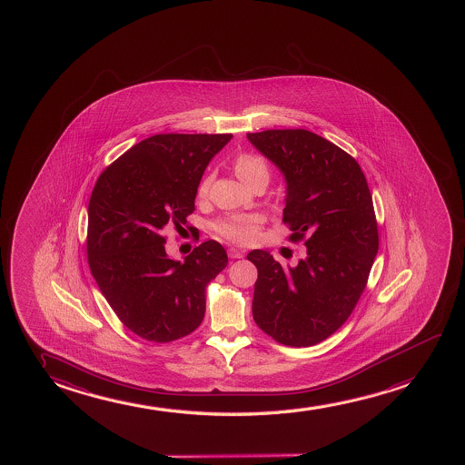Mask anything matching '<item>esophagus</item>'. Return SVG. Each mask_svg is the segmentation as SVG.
<instances>
[{"label":"esophagus","mask_w":465,"mask_h":465,"mask_svg":"<svg viewBox=\"0 0 465 465\" xmlns=\"http://www.w3.org/2000/svg\"><path fill=\"white\" fill-rule=\"evenodd\" d=\"M229 258H232V260H237V258H242L243 252L242 250L236 249V247H231L228 250Z\"/></svg>","instance_id":"obj_1"}]
</instances>
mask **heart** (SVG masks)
I'll use <instances>...</instances> for the list:
<instances>
[{"mask_svg": "<svg viewBox=\"0 0 465 465\" xmlns=\"http://www.w3.org/2000/svg\"><path fill=\"white\" fill-rule=\"evenodd\" d=\"M232 167L236 172L237 177L242 180L243 183L253 186L256 182H268L269 163L262 154L252 153V151H243L239 153L234 161ZM210 186H212V175H205L197 184V197L205 199L209 196ZM264 218L258 213H242V215L228 216L223 218L213 224V231L218 236L228 239L234 243H252L256 241V237L260 234Z\"/></svg>", "mask_w": 465, "mask_h": 465, "instance_id": "b5f03b06", "label": "heart"}]
</instances>
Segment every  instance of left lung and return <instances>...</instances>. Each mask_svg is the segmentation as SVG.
<instances>
[{
    "label": "left lung",
    "instance_id": "8db88e82",
    "mask_svg": "<svg viewBox=\"0 0 465 465\" xmlns=\"http://www.w3.org/2000/svg\"><path fill=\"white\" fill-rule=\"evenodd\" d=\"M287 180L283 223L306 256L285 268L264 250L247 260L258 269L256 325L283 346L327 340L351 317L380 249L373 197L359 163L327 138L304 129L247 134Z\"/></svg>",
    "mask_w": 465,
    "mask_h": 465
}]
</instances>
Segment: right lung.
<instances>
[{
	"instance_id": "obj_1",
	"label": "right lung",
	"mask_w": 465,
	"mask_h": 465,
	"mask_svg": "<svg viewBox=\"0 0 465 465\" xmlns=\"http://www.w3.org/2000/svg\"><path fill=\"white\" fill-rule=\"evenodd\" d=\"M231 134H157L100 173L92 190L87 262L108 304L132 333L172 342L193 333L205 314L210 282L228 266L207 241L184 262L165 253L163 229L182 228L194 212L197 184Z\"/></svg>"
}]
</instances>
